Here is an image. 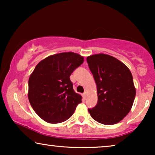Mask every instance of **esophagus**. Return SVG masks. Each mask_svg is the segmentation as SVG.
Returning <instances> with one entry per match:
<instances>
[{"label": "esophagus", "instance_id": "esophagus-1", "mask_svg": "<svg viewBox=\"0 0 155 155\" xmlns=\"http://www.w3.org/2000/svg\"><path fill=\"white\" fill-rule=\"evenodd\" d=\"M82 97H83L84 99H86V97H87V94H86V92H84V94H82Z\"/></svg>", "mask_w": 155, "mask_h": 155}]
</instances>
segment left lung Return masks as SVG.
I'll use <instances>...</instances> for the list:
<instances>
[{"instance_id":"obj_1","label":"left lung","mask_w":155,"mask_h":155,"mask_svg":"<svg viewBox=\"0 0 155 155\" xmlns=\"http://www.w3.org/2000/svg\"><path fill=\"white\" fill-rule=\"evenodd\" d=\"M97 84L98 101L88 109L93 119L104 125L120 122L130 112L134 102L135 87L128 67L114 57L99 54L87 58Z\"/></svg>"}]
</instances>
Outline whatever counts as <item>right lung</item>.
<instances>
[{"label": "right lung", "mask_w": 155, "mask_h": 155, "mask_svg": "<svg viewBox=\"0 0 155 155\" xmlns=\"http://www.w3.org/2000/svg\"><path fill=\"white\" fill-rule=\"evenodd\" d=\"M83 56L73 52L51 55L40 61L29 76L28 99L34 111L49 124H59L73 115L82 102L70 76L83 63Z\"/></svg>", "instance_id": "add662e5"}]
</instances>
